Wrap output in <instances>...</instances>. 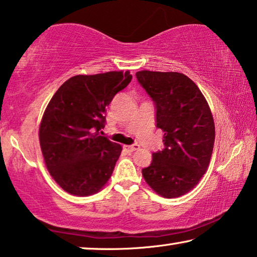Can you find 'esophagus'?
<instances>
[{"instance_id": "esophagus-1", "label": "esophagus", "mask_w": 257, "mask_h": 257, "mask_svg": "<svg viewBox=\"0 0 257 257\" xmlns=\"http://www.w3.org/2000/svg\"><path fill=\"white\" fill-rule=\"evenodd\" d=\"M139 148H140L139 144H132V146H125L124 149L127 150L128 153H134V151H136Z\"/></svg>"}]
</instances>
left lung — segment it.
I'll list each match as a JSON object with an SVG mask.
<instances>
[{
    "label": "left lung",
    "mask_w": 257,
    "mask_h": 257,
    "mask_svg": "<svg viewBox=\"0 0 257 257\" xmlns=\"http://www.w3.org/2000/svg\"><path fill=\"white\" fill-rule=\"evenodd\" d=\"M136 78L154 101L156 127L164 132V149L153 154L142 175L160 196H183L199 183L211 161L215 139L211 109L185 74L140 71Z\"/></svg>",
    "instance_id": "obj_1"
}]
</instances>
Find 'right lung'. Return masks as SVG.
<instances>
[{
	"instance_id": "1",
	"label": "right lung",
	"mask_w": 257,
	"mask_h": 257,
	"mask_svg": "<svg viewBox=\"0 0 257 257\" xmlns=\"http://www.w3.org/2000/svg\"><path fill=\"white\" fill-rule=\"evenodd\" d=\"M132 78L129 71L74 75L50 100L39 143L50 175L66 192L91 196L110 178L122 148L100 133L106 107Z\"/></svg>"
}]
</instances>
